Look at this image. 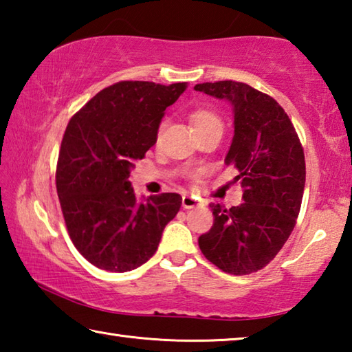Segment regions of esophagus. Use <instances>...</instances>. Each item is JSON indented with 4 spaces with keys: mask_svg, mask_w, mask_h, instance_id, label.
I'll list each match as a JSON object with an SVG mask.
<instances>
[{
    "mask_svg": "<svg viewBox=\"0 0 352 352\" xmlns=\"http://www.w3.org/2000/svg\"><path fill=\"white\" fill-rule=\"evenodd\" d=\"M200 205V201L195 197H190V195H183L182 199V206L184 210H190V208H197Z\"/></svg>",
    "mask_w": 352,
    "mask_h": 352,
    "instance_id": "34e87169",
    "label": "esophagus"
}]
</instances>
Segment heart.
Listing matches in <instances>:
<instances>
[{
  "label": "heart",
  "mask_w": 352,
  "mask_h": 352,
  "mask_svg": "<svg viewBox=\"0 0 352 352\" xmlns=\"http://www.w3.org/2000/svg\"><path fill=\"white\" fill-rule=\"evenodd\" d=\"M190 122H192V126L195 127V130H197V135L204 132H210V130H219V132H222L223 130V122L222 119L219 118L217 113L206 109H199L190 113ZM163 129H164V122H162L158 126L157 136H160V133L163 132Z\"/></svg>",
  "instance_id": "heart-1"
}]
</instances>
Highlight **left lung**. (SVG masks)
Here are the masks:
<instances>
[{"mask_svg":"<svg viewBox=\"0 0 352 352\" xmlns=\"http://www.w3.org/2000/svg\"><path fill=\"white\" fill-rule=\"evenodd\" d=\"M195 91L233 105L234 136L225 157L243 188V204H211L214 223L199 237L205 258L225 273L250 275L275 258L300 214L305 152L287 113L269 94L242 82L197 83Z\"/></svg>","mask_w":352,"mask_h":352,"instance_id":"obj_1","label":"left lung"}]
</instances>
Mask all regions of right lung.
I'll return each instance as SVG.
<instances>
[{
    "instance_id": "obj_1",
    "label": "right lung",
    "mask_w": 352,
    "mask_h": 352,
    "mask_svg": "<svg viewBox=\"0 0 352 352\" xmlns=\"http://www.w3.org/2000/svg\"><path fill=\"white\" fill-rule=\"evenodd\" d=\"M186 87L118 82L69 119L58 152L57 194L71 241L98 269L124 273L144 264L180 211L175 192L138 204L129 177L157 142L164 110Z\"/></svg>"
}]
</instances>
